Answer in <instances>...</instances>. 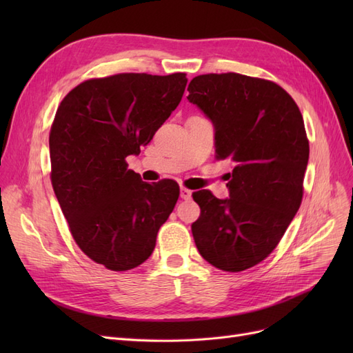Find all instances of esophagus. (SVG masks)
<instances>
[{
  "mask_svg": "<svg viewBox=\"0 0 353 353\" xmlns=\"http://www.w3.org/2000/svg\"><path fill=\"white\" fill-rule=\"evenodd\" d=\"M179 196H181V199H183V200H190V199H191V196H193V191L188 190V188H185V187H181V190H179Z\"/></svg>",
  "mask_w": 353,
  "mask_h": 353,
  "instance_id": "1",
  "label": "esophagus"
}]
</instances>
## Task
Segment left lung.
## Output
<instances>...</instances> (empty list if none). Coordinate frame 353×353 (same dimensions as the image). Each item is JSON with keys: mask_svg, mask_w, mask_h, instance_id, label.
I'll return each instance as SVG.
<instances>
[{"mask_svg": "<svg viewBox=\"0 0 353 353\" xmlns=\"http://www.w3.org/2000/svg\"><path fill=\"white\" fill-rule=\"evenodd\" d=\"M215 128V152L232 172L230 197L200 190V218L191 225L200 254L216 268L240 272L280 243L303 196L309 143L301 110L281 87L239 73H209L188 85Z\"/></svg>", "mask_w": 353, "mask_h": 353, "instance_id": "left-lung-1", "label": "left lung"}]
</instances>
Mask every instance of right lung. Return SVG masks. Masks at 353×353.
<instances>
[{
    "label": "right lung",
    "mask_w": 353,
    "mask_h": 353,
    "mask_svg": "<svg viewBox=\"0 0 353 353\" xmlns=\"http://www.w3.org/2000/svg\"><path fill=\"white\" fill-rule=\"evenodd\" d=\"M187 81L185 73H119L79 83L59 105L51 184L74 241L108 270L128 271L150 258L176 205V183H144L125 159L150 143Z\"/></svg>",
    "instance_id": "right-lung-1"
}]
</instances>
